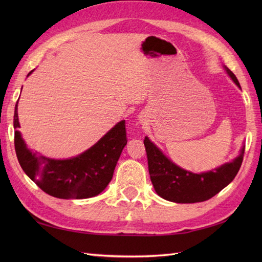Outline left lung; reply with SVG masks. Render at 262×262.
Returning <instances> with one entry per match:
<instances>
[{
	"label": "left lung",
	"instance_id": "left-lung-1",
	"mask_svg": "<svg viewBox=\"0 0 262 262\" xmlns=\"http://www.w3.org/2000/svg\"><path fill=\"white\" fill-rule=\"evenodd\" d=\"M231 79L240 86L235 75L226 69ZM148 172L155 191L162 198L180 204H192L208 200L234 179L241 168L244 147L241 154L230 163L205 173H192L172 163L164 154L145 137Z\"/></svg>",
	"mask_w": 262,
	"mask_h": 262
}]
</instances>
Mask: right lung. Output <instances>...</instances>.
<instances>
[{
	"instance_id": "right-lung-1",
	"label": "right lung",
	"mask_w": 262,
	"mask_h": 262,
	"mask_svg": "<svg viewBox=\"0 0 262 262\" xmlns=\"http://www.w3.org/2000/svg\"><path fill=\"white\" fill-rule=\"evenodd\" d=\"M13 126L15 129L20 127L18 103ZM126 144L125 120L118 122L88 151L69 160L38 155L27 148L18 130L14 133V148L22 170L42 191L60 199H84L103 191L113 179L117 161Z\"/></svg>"
}]
</instances>
